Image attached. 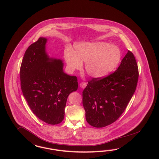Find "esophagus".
I'll return each instance as SVG.
<instances>
[{
    "instance_id": "esophagus-1",
    "label": "esophagus",
    "mask_w": 159,
    "mask_h": 159,
    "mask_svg": "<svg viewBox=\"0 0 159 159\" xmlns=\"http://www.w3.org/2000/svg\"><path fill=\"white\" fill-rule=\"evenodd\" d=\"M80 86L81 88H84L86 87V86H87V83L85 82H81L80 84Z\"/></svg>"
}]
</instances>
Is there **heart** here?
<instances>
[{
  "mask_svg": "<svg viewBox=\"0 0 159 159\" xmlns=\"http://www.w3.org/2000/svg\"><path fill=\"white\" fill-rule=\"evenodd\" d=\"M121 56L118 47L99 41L77 43L74 52L68 50L65 58L70 71L81 69L82 62H84L89 76L101 78L108 75L117 67Z\"/></svg>",
  "mask_w": 159,
  "mask_h": 159,
  "instance_id": "1",
  "label": "heart"
}]
</instances>
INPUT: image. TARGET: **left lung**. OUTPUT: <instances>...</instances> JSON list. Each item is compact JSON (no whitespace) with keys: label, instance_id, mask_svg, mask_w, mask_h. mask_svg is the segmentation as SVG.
<instances>
[{"label":"left lung","instance_id":"left-lung-1","mask_svg":"<svg viewBox=\"0 0 159 159\" xmlns=\"http://www.w3.org/2000/svg\"><path fill=\"white\" fill-rule=\"evenodd\" d=\"M139 71L131 51L124 57L118 69L108 76L92 78L82 92V104L88 123L103 128L115 122L135 92Z\"/></svg>","mask_w":159,"mask_h":159}]
</instances>
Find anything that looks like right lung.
Returning a JSON list of instances; mask_svg holds the SVG:
<instances>
[{
    "label": "right lung",
    "instance_id": "right-lung-1",
    "mask_svg": "<svg viewBox=\"0 0 159 159\" xmlns=\"http://www.w3.org/2000/svg\"><path fill=\"white\" fill-rule=\"evenodd\" d=\"M47 40L40 37L26 50L21 64V88L36 116L57 125L63 120L67 98L77 91L78 83L77 77L63 71L62 60L47 55Z\"/></svg>",
    "mask_w": 159,
    "mask_h": 159
}]
</instances>
